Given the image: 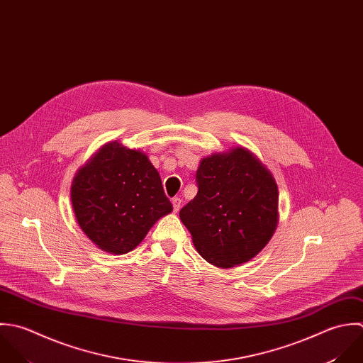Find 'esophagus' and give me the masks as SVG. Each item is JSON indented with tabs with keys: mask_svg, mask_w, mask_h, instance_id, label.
I'll return each instance as SVG.
<instances>
[{
	"mask_svg": "<svg viewBox=\"0 0 363 363\" xmlns=\"http://www.w3.org/2000/svg\"><path fill=\"white\" fill-rule=\"evenodd\" d=\"M172 204H173L174 213H177L180 210V207H182V199L180 197H173L172 199Z\"/></svg>",
	"mask_w": 363,
	"mask_h": 363,
	"instance_id": "34e87169",
	"label": "esophagus"
}]
</instances>
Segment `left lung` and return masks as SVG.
I'll use <instances>...</instances> for the list:
<instances>
[{
	"label": "left lung",
	"instance_id": "left-lung-1",
	"mask_svg": "<svg viewBox=\"0 0 363 363\" xmlns=\"http://www.w3.org/2000/svg\"><path fill=\"white\" fill-rule=\"evenodd\" d=\"M197 196L180 210L197 252L231 269L253 259L279 223V190L272 172L243 146L200 160Z\"/></svg>",
	"mask_w": 363,
	"mask_h": 363
}]
</instances>
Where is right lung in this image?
I'll return each instance as SVG.
<instances>
[{
  "label": "right lung",
  "mask_w": 363,
  "mask_h": 363,
  "mask_svg": "<svg viewBox=\"0 0 363 363\" xmlns=\"http://www.w3.org/2000/svg\"><path fill=\"white\" fill-rule=\"evenodd\" d=\"M70 200L84 235L114 255L135 249L173 211L147 155L118 140L103 145L76 172Z\"/></svg>",
  "instance_id": "right-lung-1"
}]
</instances>
